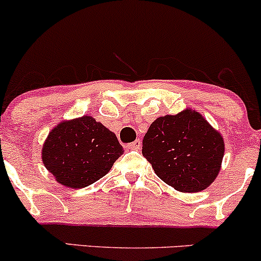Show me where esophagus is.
<instances>
[{"label": "esophagus", "mask_w": 261, "mask_h": 261, "mask_svg": "<svg viewBox=\"0 0 261 261\" xmlns=\"http://www.w3.org/2000/svg\"><path fill=\"white\" fill-rule=\"evenodd\" d=\"M140 147H141V140L140 139L135 140L134 142L128 143V145H127L128 149H140Z\"/></svg>", "instance_id": "34e87169"}]
</instances>
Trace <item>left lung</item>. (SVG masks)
<instances>
[{"mask_svg": "<svg viewBox=\"0 0 261 261\" xmlns=\"http://www.w3.org/2000/svg\"><path fill=\"white\" fill-rule=\"evenodd\" d=\"M142 154L164 182L182 193H197L217 178L224 142L201 114L187 109L152 122Z\"/></svg>", "mask_w": 261, "mask_h": 261, "instance_id": "obj_1", "label": "left lung"}]
</instances>
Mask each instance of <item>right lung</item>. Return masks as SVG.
Returning a JSON list of instances; mask_svg holds the SVG:
<instances>
[{
    "mask_svg": "<svg viewBox=\"0 0 261 261\" xmlns=\"http://www.w3.org/2000/svg\"><path fill=\"white\" fill-rule=\"evenodd\" d=\"M122 153L115 134L86 115L56 125L45 141L41 158L60 184L81 189L103 178Z\"/></svg>",
    "mask_w": 261,
    "mask_h": 261,
    "instance_id": "right-lung-1",
    "label": "right lung"
}]
</instances>
